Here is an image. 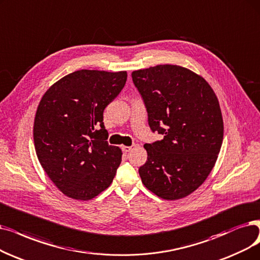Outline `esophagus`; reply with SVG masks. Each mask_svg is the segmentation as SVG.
Segmentation results:
<instances>
[{
    "instance_id": "34e87169",
    "label": "esophagus",
    "mask_w": 260,
    "mask_h": 260,
    "mask_svg": "<svg viewBox=\"0 0 260 260\" xmlns=\"http://www.w3.org/2000/svg\"><path fill=\"white\" fill-rule=\"evenodd\" d=\"M133 147H136V145H131V146H121V149H122V151H124V152H129Z\"/></svg>"
}]
</instances>
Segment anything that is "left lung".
<instances>
[{"mask_svg": "<svg viewBox=\"0 0 260 260\" xmlns=\"http://www.w3.org/2000/svg\"><path fill=\"white\" fill-rule=\"evenodd\" d=\"M132 80L148 113L150 129L163 140L145 144L142 182L163 200L190 195L208 177L223 142L219 100L203 77L177 65L133 71Z\"/></svg>", "mask_w": 260, "mask_h": 260, "instance_id": "obj_1", "label": "left lung"}]
</instances>
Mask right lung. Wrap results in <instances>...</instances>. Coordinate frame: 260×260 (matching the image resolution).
<instances>
[{"instance_id":"obj_1","label":"right lung","mask_w":260,"mask_h":260,"mask_svg":"<svg viewBox=\"0 0 260 260\" xmlns=\"http://www.w3.org/2000/svg\"><path fill=\"white\" fill-rule=\"evenodd\" d=\"M126 81L127 71L82 69L55 82L39 102L33 129L37 158L70 199H94L115 177L122 152L107 142L103 111Z\"/></svg>"}]
</instances>
